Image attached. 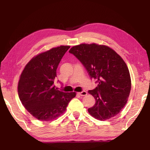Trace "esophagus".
I'll list each match as a JSON object with an SVG mask.
<instances>
[{
    "label": "esophagus",
    "mask_w": 150,
    "mask_h": 150,
    "mask_svg": "<svg viewBox=\"0 0 150 150\" xmlns=\"http://www.w3.org/2000/svg\"><path fill=\"white\" fill-rule=\"evenodd\" d=\"M87 94H88V93L86 92V91H82V92H79V93H78V94H79L80 96H86V95H87Z\"/></svg>",
    "instance_id": "obj_1"
}]
</instances>
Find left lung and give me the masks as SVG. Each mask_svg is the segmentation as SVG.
Segmentation results:
<instances>
[{"mask_svg":"<svg viewBox=\"0 0 150 150\" xmlns=\"http://www.w3.org/2000/svg\"><path fill=\"white\" fill-rule=\"evenodd\" d=\"M87 69L98 86L88 93L96 103L88 109L95 118L105 121L115 116L125 107L129 96L131 81L128 67L122 57L105 45L81 44L69 51Z\"/></svg>","mask_w":150,"mask_h":150,"instance_id":"left-lung-1","label":"left lung"}]
</instances>
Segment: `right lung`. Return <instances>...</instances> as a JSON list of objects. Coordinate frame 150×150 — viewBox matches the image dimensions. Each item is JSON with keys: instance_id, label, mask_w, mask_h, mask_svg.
<instances>
[{"instance_id": "right-lung-1", "label": "right lung", "mask_w": 150, "mask_h": 150, "mask_svg": "<svg viewBox=\"0 0 150 150\" xmlns=\"http://www.w3.org/2000/svg\"><path fill=\"white\" fill-rule=\"evenodd\" d=\"M70 47L61 46L34 56L26 64L18 83L20 100L28 111L40 121H52L66 111L76 92L64 93L54 84L62 57Z\"/></svg>"}]
</instances>
